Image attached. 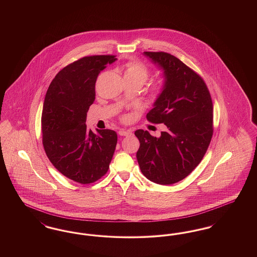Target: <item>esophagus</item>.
Wrapping results in <instances>:
<instances>
[{"label":"esophagus","instance_id":"1","mask_svg":"<svg viewBox=\"0 0 257 257\" xmlns=\"http://www.w3.org/2000/svg\"><path fill=\"white\" fill-rule=\"evenodd\" d=\"M132 134V132L130 131V130H119L118 131V135L119 136H122V137H125V136H130V135Z\"/></svg>","mask_w":257,"mask_h":257}]
</instances>
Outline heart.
Masks as SVG:
<instances>
[{"label":"heart","mask_w":257,"mask_h":257,"mask_svg":"<svg viewBox=\"0 0 257 257\" xmlns=\"http://www.w3.org/2000/svg\"><path fill=\"white\" fill-rule=\"evenodd\" d=\"M123 78L125 81H133L142 86L147 82L149 77V68L146 63L138 60L126 61L122 66ZM167 86L165 78H160L149 86L147 90V96L151 102H156L159 99ZM123 119H127L126 115H123Z\"/></svg>","instance_id":"obj_1"}]
</instances>
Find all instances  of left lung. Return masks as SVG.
Masks as SVG:
<instances>
[{
  "label": "left lung",
  "instance_id": "left-lung-1",
  "mask_svg": "<svg viewBox=\"0 0 257 257\" xmlns=\"http://www.w3.org/2000/svg\"><path fill=\"white\" fill-rule=\"evenodd\" d=\"M165 72L167 86L147 114L167 131L156 138L142 129L137 159L143 174L154 183L171 185L186 178L204 157L213 132V103L199 74L166 52H145Z\"/></svg>",
  "mask_w": 257,
  "mask_h": 257
}]
</instances>
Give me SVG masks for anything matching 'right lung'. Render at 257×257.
<instances>
[{
	"label": "right lung",
	"mask_w": 257,
	"mask_h": 257,
	"mask_svg": "<svg viewBox=\"0 0 257 257\" xmlns=\"http://www.w3.org/2000/svg\"><path fill=\"white\" fill-rule=\"evenodd\" d=\"M113 55L86 56L62 68L51 82L41 115L42 144L53 166L65 177L90 184L104 176L117 143L109 129H86V113L95 99L98 75Z\"/></svg>",
	"instance_id": "add662e5"
}]
</instances>
